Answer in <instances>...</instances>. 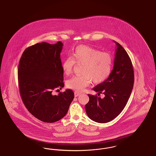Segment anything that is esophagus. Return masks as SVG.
Returning a JSON list of instances; mask_svg holds the SVG:
<instances>
[{
	"label": "esophagus",
	"mask_w": 156,
	"mask_h": 156,
	"mask_svg": "<svg viewBox=\"0 0 156 156\" xmlns=\"http://www.w3.org/2000/svg\"><path fill=\"white\" fill-rule=\"evenodd\" d=\"M74 95L75 97H78V96H80V95H81V94H80V93H79V92H75Z\"/></svg>",
	"instance_id": "1"
}]
</instances>
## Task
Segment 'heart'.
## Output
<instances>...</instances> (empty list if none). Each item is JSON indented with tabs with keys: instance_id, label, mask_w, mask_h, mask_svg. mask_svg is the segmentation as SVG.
Listing matches in <instances>:
<instances>
[{
	"instance_id": "heart-1",
	"label": "heart",
	"mask_w": 156,
	"mask_h": 156,
	"mask_svg": "<svg viewBox=\"0 0 156 156\" xmlns=\"http://www.w3.org/2000/svg\"><path fill=\"white\" fill-rule=\"evenodd\" d=\"M113 61L111 54L108 52H101L88 45L77 46L73 51L72 58L68 57L63 61L62 68L64 73L68 75L72 73L75 63L82 64V75L69 79L67 87L81 92L91 80L95 83L104 82L111 73Z\"/></svg>"
}]
</instances>
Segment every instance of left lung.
<instances>
[{"mask_svg":"<svg viewBox=\"0 0 156 156\" xmlns=\"http://www.w3.org/2000/svg\"><path fill=\"white\" fill-rule=\"evenodd\" d=\"M116 44L114 66L109 77L93 90L103 94L104 98L88 95L85 110L90 119L98 123H107L115 119L125 107L133 87L134 71L132 61L123 47Z\"/></svg>","mask_w":156,"mask_h":156,"instance_id":"left-lung-1","label":"left lung"}]
</instances>
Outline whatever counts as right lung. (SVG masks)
I'll return each instance as SVG.
<instances>
[{
    "mask_svg": "<svg viewBox=\"0 0 156 156\" xmlns=\"http://www.w3.org/2000/svg\"><path fill=\"white\" fill-rule=\"evenodd\" d=\"M63 44L41 43L27 48L18 68V82L23 102L35 118L54 123L64 118L74 98L71 89L52 94L64 86L60 53Z\"/></svg>",
    "mask_w": 156,
    "mask_h": 156,
    "instance_id": "obj_1",
    "label": "right lung"
}]
</instances>
